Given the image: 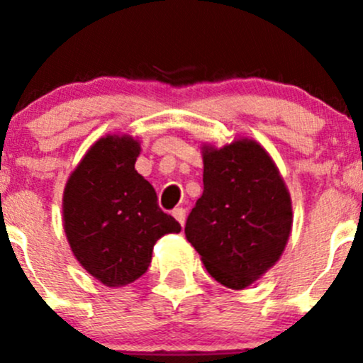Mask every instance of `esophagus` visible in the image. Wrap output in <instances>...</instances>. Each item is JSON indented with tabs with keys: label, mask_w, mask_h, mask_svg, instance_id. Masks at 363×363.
<instances>
[{
	"label": "esophagus",
	"mask_w": 363,
	"mask_h": 363,
	"mask_svg": "<svg viewBox=\"0 0 363 363\" xmlns=\"http://www.w3.org/2000/svg\"><path fill=\"white\" fill-rule=\"evenodd\" d=\"M172 214H174V218L177 219L179 223H181V226H184V223H186V208L177 207V208H174V212H172Z\"/></svg>",
	"instance_id": "1"
}]
</instances>
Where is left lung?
Returning a JSON list of instances; mask_svg holds the SVG:
<instances>
[{"label": "left lung", "instance_id": "8db88e82", "mask_svg": "<svg viewBox=\"0 0 363 363\" xmlns=\"http://www.w3.org/2000/svg\"><path fill=\"white\" fill-rule=\"evenodd\" d=\"M291 200L279 170L255 140L203 147V193L186 221V239L223 286L242 290L283 255Z\"/></svg>", "mask_w": 363, "mask_h": 363}]
</instances>
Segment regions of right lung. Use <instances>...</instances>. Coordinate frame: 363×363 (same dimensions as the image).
<instances>
[{
	"mask_svg": "<svg viewBox=\"0 0 363 363\" xmlns=\"http://www.w3.org/2000/svg\"><path fill=\"white\" fill-rule=\"evenodd\" d=\"M138 155L140 144L131 137L100 138L65 188L69 247L91 276L112 288L144 276L156 240L181 232L160 208L155 188L135 170Z\"/></svg>",
	"mask_w": 363,
	"mask_h": 363,
	"instance_id": "right-lung-1",
	"label": "right lung"
}]
</instances>
